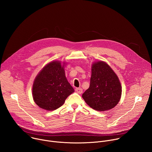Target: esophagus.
Wrapping results in <instances>:
<instances>
[{
  "label": "esophagus",
  "instance_id": "1",
  "mask_svg": "<svg viewBox=\"0 0 152 152\" xmlns=\"http://www.w3.org/2000/svg\"><path fill=\"white\" fill-rule=\"evenodd\" d=\"M76 91L78 93V94H82V89L81 88H76Z\"/></svg>",
  "mask_w": 152,
  "mask_h": 152
}]
</instances>
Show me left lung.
<instances>
[{
    "label": "left lung",
    "mask_w": 152,
    "mask_h": 152,
    "mask_svg": "<svg viewBox=\"0 0 152 152\" xmlns=\"http://www.w3.org/2000/svg\"><path fill=\"white\" fill-rule=\"evenodd\" d=\"M121 92L120 80L109 65L102 61L93 62L90 87L82 94L86 104L96 111L110 110L118 103Z\"/></svg>",
    "instance_id": "8db88e82"
}]
</instances>
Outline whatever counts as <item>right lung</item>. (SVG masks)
I'll use <instances>...</instances> for the list:
<instances>
[{
    "label": "right lung",
    "mask_w": 152,
    "mask_h": 152,
    "mask_svg": "<svg viewBox=\"0 0 152 152\" xmlns=\"http://www.w3.org/2000/svg\"><path fill=\"white\" fill-rule=\"evenodd\" d=\"M66 62L53 61L37 75L32 85V97L41 109L53 111L61 107L75 90L68 82L64 67Z\"/></svg>",
    "instance_id": "1"
}]
</instances>
